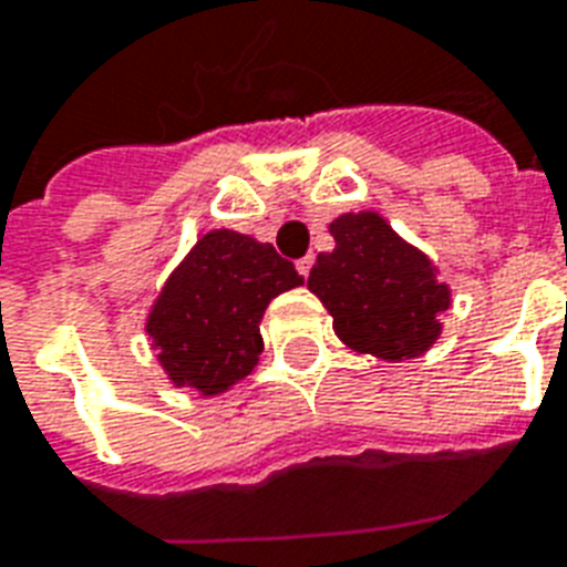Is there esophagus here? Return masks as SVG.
<instances>
[{
  "label": "esophagus",
  "instance_id": "1",
  "mask_svg": "<svg viewBox=\"0 0 567 567\" xmlns=\"http://www.w3.org/2000/svg\"><path fill=\"white\" fill-rule=\"evenodd\" d=\"M296 269H298V275H310V269H313V257H310V254H307V257H301V260L296 262Z\"/></svg>",
  "mask_w": 567,
  "mask_h": 567
}]
</instances>
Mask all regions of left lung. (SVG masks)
Returning a JSON list of instances; mask_svg holds the SVG:
<instances>
[{"label":"left lung","mask_w":567,"mask_h":567,"mask_svg":"<svg viewBox=\"0 0 567 567\" xmlns=\"http://www.w3.org/2000/svg\"><path fill=\"white\" fill-rule=\"evenodd\" d=\"M328 230L333 251L316 257L307 289L331 313L333 333L352 352L381 361L429 352L452 305L437 266L372 209L337 215Z\"/></svg>","instance_id":"1"}]
</instances>
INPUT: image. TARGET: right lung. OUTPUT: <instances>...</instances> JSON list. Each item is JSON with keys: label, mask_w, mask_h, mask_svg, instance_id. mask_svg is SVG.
<instances>
[{"label": "right lung", "mask_w": 567, "mask_h": 567, "mask_svg": "<svg viewBox=\"0 0 567 567\" xmlns=\"http://www.w3.org/2000/svg\"><path fill=\"white\" fill-rule=\"evenodd\" d=\"M305 284L269 243L209 230L177 262L147 310L144 331L174 388L221 396L262 354L260 322L271 298Z\"/></svg>", "instance_id": "obj_1"}]
</instances>
